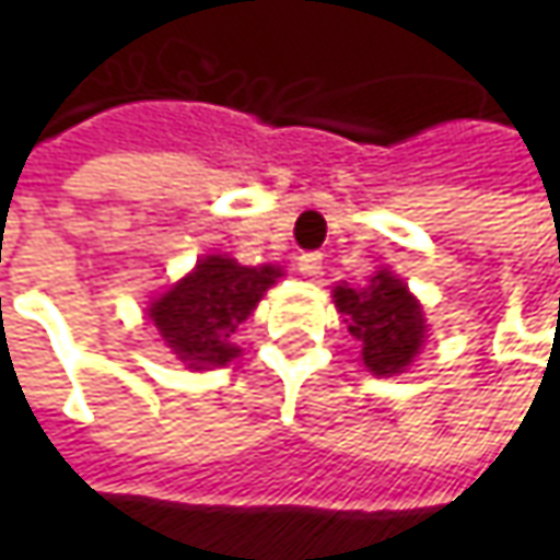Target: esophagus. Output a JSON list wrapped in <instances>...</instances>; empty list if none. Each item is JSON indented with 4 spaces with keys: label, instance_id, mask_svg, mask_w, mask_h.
<instances>
[{
    "label": "esophagus",
    "instance_id": "esophagus-1",
    "mask_svg": "<svg viewBox=\"0 0 560 560\" xmlns=\"http://www.w3.org/2000/svg\"><path fill=\"white\" fill-rule=\"evenodd\" d=\"M320 265H324V255H320V252H305V255H299V261H295L299 273H305V277H317V273H320Z\"/></svg>",
    "mask_w": 560,
    "mask_h": 560
}]
</instances>
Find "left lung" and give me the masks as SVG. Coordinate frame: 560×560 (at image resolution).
<instances>
[{"instance_id": "8db88e82", "label": "left lung", "mask_w": 560, "mask_h": 560, "mask_svg": "<svg viewBox=\"0 0 560 560\" xmlns=\"http://www.w3.org/2000/svg\"><path fill=\"white\" fill-rule=\"evenodd\" d=\"M336 308L349 334L361 342V358L376 376L401 374L423 342V312L396 273L380 270L368 290L336 287Z\"/></svg>"}]
</instances>
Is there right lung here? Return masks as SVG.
<instances>
[{"instance_id": "right-lung-1", "label": "right lung", "mask_w": 560, "mask_h": 560, "mask_svg": "<svg viewBox=\"0 0 560 560\" xmlns=\"http://www.w3.org/2000/svg\"><path fill=\"white\" fill-rule=\"evenodd\" d=\"M277 277L280 270L270 265L243 268L233 258L208 255L174 290L164 292L149 317L171 352L189 368H224L240 352L230 342L236 327Z\"/></svg>"}]
</instances>
